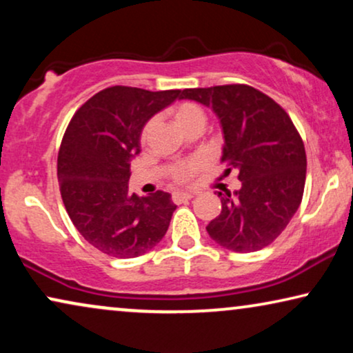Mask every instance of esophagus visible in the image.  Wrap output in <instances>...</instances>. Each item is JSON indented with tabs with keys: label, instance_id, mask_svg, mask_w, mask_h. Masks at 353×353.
<instances>
[{
	"label": "esophagus",
	"instance_id": "1",
	"mask_svg": "<svg viewBox=\"0 0 353 353\" xmlns=\"http://www.w3.org/2000/svg\"><path fill=\"white\" fill-rule=\"evenodd\" d=\"M194 196L196 194H192V192H175V194L172 196V199H173V202H176V204H180V202L192 199Z\"/></svg>",
	"mask_w": 353,
	"mask_h": 353
}]
</instances>
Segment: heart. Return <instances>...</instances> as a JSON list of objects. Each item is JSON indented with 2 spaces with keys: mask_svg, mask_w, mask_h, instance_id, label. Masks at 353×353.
Instances as JSON below:
<instances>
[{
  "mask_svg": "<svg viewBox=\"0 0 353 353\" xmlns=\"http://www.w3.org/2000/svg\"><path fill=\"white\" fill-rule=\"evenodd\" d=\"M170 117L172 122L175 123V127L178 130H181L183 133L190 132L191 128L196 127H202L204 128L205 125V114L202 110L201 105H197L196 103H191V101H183V103H178L176 105H173L170 109ZM152 128V122L146 123V127L143 128V138H146L149 132ZM201 161H188L183 162L180 165L175 167L172 176L173 180L178 183H186L190 181L192 176L196 175L197 172L201 170Z\"/></svg>",
  "mask_w": 353,
  "mask_h": 353,
  "instance_id": "b5f03b06",
  "label": "heart"
}]
</instances>
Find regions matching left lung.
<instances>
[{
	"label": "left lung",
	"instance_id": "1",
	"mask_svg": "<svg viewBox=\"0 0 353 353\" xmlns=\"http://www.w3.org/2000/svg\"><path fill=\"white\" fill-rule=\"evenodd\" d=\"M183 99L207 105L223 130L221 162L238 170L241 190L226 192L207 233L233 252H255L283 233L301 205L307 156L281 105L249 85L183 90Z\"/></svg>",
	"mask_w": 353,
	"mask_h": 353
}]
</instances>
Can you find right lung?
I'll use <instances>...</instances> for the list:
<instances>
[{"label":"right lung","mask_w":353,"mask_h":353,"mask_svg":"<svg viewBox=\"0 0 353 353\" xmlns=\"http://www.w3.org/2000/svg\"><path fill=\"white\" fill-rule=\"evenodd\" d=\"M181 94V90L110 86L72 117L57 154V180L72 223L101 252L138 257L167 233L176 209L172 196L130 194V161L141 151L148 120Z\"/></svg>","instance_id":"right-lung-1"}]
</instances>
